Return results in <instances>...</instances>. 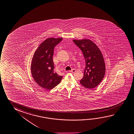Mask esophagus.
Listing matches in <instances>:
<instances>
[{
	"instance_id": "esophagus-1",
	"label": "esophagus",
	"mask_w": 134,
	"mask_h": 134,
	"mask_svg": "<svg viewBox=\"0 0 134 134\" xmlns=\"http://www.w3.org/2000/svg\"><path fill=\"white\" fill-rule=\"evenodd\" d=\"M70 72L72 73H74L76 72V70L74 69H72V70H70Z\"/></svg>"
}]
</instances>
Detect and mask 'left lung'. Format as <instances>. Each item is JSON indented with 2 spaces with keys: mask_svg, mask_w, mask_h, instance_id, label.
Segmentation results:
<instances>
[{
  "mask_svg": "<svg viewBox=\"0 0 134 134\" xmlns=\"http://www.w3.org/2000/svg\"><path fill=\"white\" fill-rule=\"evenodd\" d=\"M73 42L81 49L86 60L83 77L80 83L86 88H95L103 80L105 73V64L101 51L89 40H73Z\"/></svg>",
  "mask_w": 134,
  "mask_h": 134,
  "instance_id": "left-lung-1",
  "label": "left lung"
}]
</instances>
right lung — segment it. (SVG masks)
<instances>
[{"label": "right lung", "mask_w": 134, "mask_h": 134, "mask_svg": "<svg viewBox=\"0 0 134 134\" xmlns=\"http://www.w3.org/2000/svg\"><path fill=\"white\" fill-rule=\"evenodd\" d=\"M62 40V38H51L45 40L33 56L31 67L32 77L39 86L45 89H52L63 78L54 70L53 60L54 49Z\"/></svg>", "instance_id": "add662e5"}]
</instances>
